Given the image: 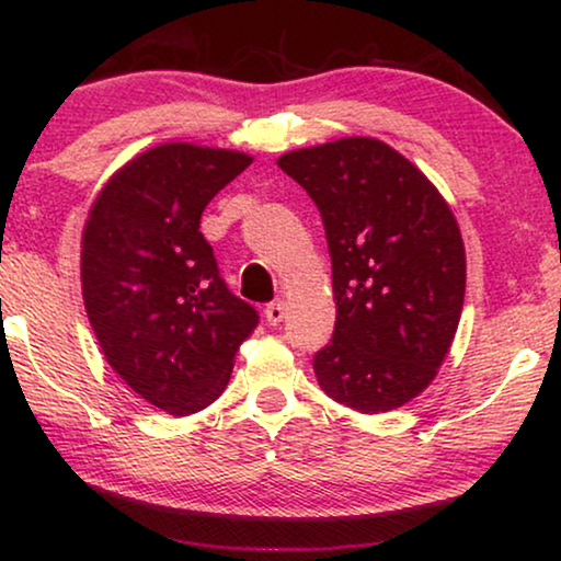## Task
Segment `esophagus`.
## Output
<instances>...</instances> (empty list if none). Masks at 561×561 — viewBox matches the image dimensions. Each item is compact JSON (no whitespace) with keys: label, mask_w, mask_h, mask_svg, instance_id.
I'll use <instances>...</instances> for the list:
<instances>
[{"label":"esophagus","mask_w":561,"mask_h":561,"mask_svg":"<svg viewBox=\"0 0 561 561\" xmlns=\"http://www.w3.org/2000/svg\"><path fill=\"white\" fill-rule=\"evenodd\" d=\"M265 319H267V324H271V327H278L280 321L286 319V304H283V301L267 304V309H265Z\"/></svg>","instance_id":"esophagus-1"}]
</instances>
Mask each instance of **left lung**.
I'll list each match as a JSON object with an SVG mask.
<instances>
[{"instance_id": "obj_1", "label": "left lung", "mask_w": 561, "mask_h": 561, "mask_svg": "<svg viewBox=\"0 0 561 561\" xmlns=\"http://www.w3.org/2000/svg\"><path fill=\"white\" fill-rule=\"evenodd\" d=\"M313 198L327 229L334 336L313 357L321 390L359 413H386L424 393L457 334L465 242L439 188L375 137L278 158Z\"/></svg>"}]
</instances>
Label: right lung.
Instances as JSON below:
<instances>
[{
  "label": "right lung",
  "instance_id": "1",
  "mask_svg": "<svg viewBox=\"0 0 561 561\" xmlns=\"http://www.w3.org/2000/svg\"><path fill=\"white\" fill-rule=\"evenodd\" d=\"M250 163L240 150L156 145L104 183L83 225V306L104 359L171 416L217 401L257 327L198 232L206 204Z\"/></svg>",
  "mask_w": 561,
  "mask_h": 561
}]
</instances>
